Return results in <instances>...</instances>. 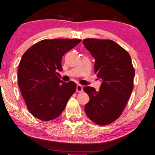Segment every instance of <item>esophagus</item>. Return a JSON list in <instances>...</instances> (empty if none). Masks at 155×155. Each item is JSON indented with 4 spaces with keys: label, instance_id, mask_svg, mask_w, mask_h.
Wrapping results in <instances>:
<instances>
[{
    "label": "esophagus",
    "instance_id": "34e87169",
    "mask_svg": "<svg viewBox=\"0 0 155 155\" xmlns=\"http://www.w3.org/2000/svg\"><path fill=\"white\" fill-rule=\"evenodd\" d=\"M76 91L78 92H82L83 91V87L81 84H77V87H76Z\"/></svg>",
    "mask_w": 155,
    "mask_h": 155
}]
</instances>
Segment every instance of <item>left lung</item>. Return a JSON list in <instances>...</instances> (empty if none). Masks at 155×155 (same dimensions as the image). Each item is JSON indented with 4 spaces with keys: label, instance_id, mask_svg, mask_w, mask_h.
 Returning a JSON list of instances; mask_svg holds the SVG:
<instances>
[{
    "label": "left lung",
    "instance_id": "8db88e82",
    "mask_svg": "<svg viewBox=\"0 0 155 155\" xmlns=\"http://www.w3.org/2000/svg\"><path fill=\"white\" fill-rule=\"evenodd\" d=\"M84 46L95 58L94 73L102 80L99 91L84 87L90 97L84 111L99 126L111 124L121 115L133 89L135 70L130 55L112 40L85 39Z\"/></svg>",
    "mask_w": 155,
    "mask_h": 155
}]
</instances>
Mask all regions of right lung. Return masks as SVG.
Here are the masks:
<instances>
[{
  "label": "right lung",
  "instance_id": "1",
  "mask_svg": "<svg viewBox=\"0 0 155 155\" xmlns=\"http://www.w3.org/2000/svg\"><path fill=\"white\" fill-rule=\"evenodd\" d=\"M78 39L41 40L28 48L21 58L18 71V85L27 109L41 120L60 116L76 84L64 82L57 75L63 70V55L78 45Z\"/></svg>",
  "mask_w": 155,
  "mask_h": 155
}]
</instances>
